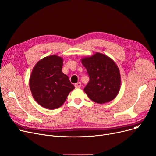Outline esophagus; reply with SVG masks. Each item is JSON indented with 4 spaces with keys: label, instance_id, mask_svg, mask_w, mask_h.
<instances>
[{
    "label": "esophagus",
    "instance_id": "esophagus-1",
    "mask_svg": "<svg viewBox=\"0 0 156 156\" xmlns=\"http://www.w3.org/2000/svg\"><path fill=\"white\" fill-rule=\"evenodd\" d=\"M74 86L76 88H80V87L82 86V83H81V82H78L74 85Z\"/></svg>",
    "mask_w": 156,
    "mask_h": 156
}]
</instances>
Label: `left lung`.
<instances>
[{
    "label": "left lung",
    "instance_id": "left-lung-1",
    "mask_svg": "<svg viewBox=\"0 0 156 156\" xmlns=\"http://www.w3.org/2000/svg\"><path fill=\"white\" fill-rule=\"evenodd\" d=\"M82 63L87 70L89 81L83 89L93 102L104 104L112 101L119 93L120 75L113 60L100 53L84 58Z\"/></svg>",
    "mask_w": 156,
    "mask_h": 156
}]
</instances>
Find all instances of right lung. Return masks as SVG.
I'll use <instances>...</instances> for the list:
<instances>
[{"instance_id": "obj_1", "label": "right lung", "mask_w": 156, "mask_h": 156, "mask_svg": "<svg viewBox=\"0 0 156 156\" xmlns=\"http://www.w3.org/2000/svg\"><path fill=\"white\" fill-rule=\"evenodd\" d=\"M63 59L56 55L39 60L30 78V88L35 100L42 107L54 109L62 106L74 89L63 73Z\"/></svg>"}]
</instances>
